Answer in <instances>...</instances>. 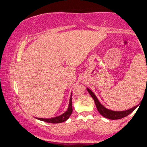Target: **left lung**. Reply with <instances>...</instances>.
I'll return each mask as SVG.
<instances>
[{
    "mask_svg": "<svg viewBox=\"0 0 147 147\" xmlns=\"http://www.w3.org/2000/svg\"><path fill=\"white\" fill-rule=\"evenodd\" d=\"M86 89L91 97H92V99H93L94 101H95V105H96V107H97V111H99V113L102 115L103 117L107 118V119H113V120L114 119H122V118L126 117V116H127L128 115L131 113H132L133 111H134L138 106H139V104H138V105L133 106V107L131 108V109H129L126 111H115L110 110V109H106L105 106H104L102 104H101L100 102L99 101V99H97V96L94 94V92H92L90 89H89L88 88H87Z\"/></svg>",
    "mask_w": 147,
    "mask_h": 147,
    "instance_id": "8db88e82",
    "label": "left lung"
}]
</instances>
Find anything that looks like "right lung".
<instances>
[{"label":"right lung","mask_w":147,"mask_h":147,"mask_svg":"<svg viewBox=\"0 0 147 147\" xmlns=\"http://www.w3.org/2000/svg\"><path fill=\"white\" fill-rule=\"evenodd\" d=\"M72 113V93L70 95V100H69L68 107L66 111L61 114V115L57 116V117H52V118H41V117H36L37 119L43 122H48V123H53V124H57V123H61L66 121L67 119L70 117V115Z\"/></svg>","instance_id":"obj_1"}]
</instances>
